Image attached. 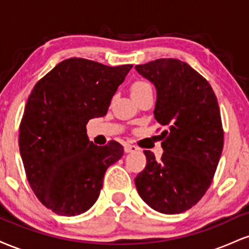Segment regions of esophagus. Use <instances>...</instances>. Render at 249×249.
<instances>
[{"mask_svg":"<svg viewBox=\"0 0 249 249\" xmlns=\"http://www.w3.org/2000/svg\"><path fill=\"white\" fill-rule=\"evenodd\" d=\"M124 150L126 153H131V152H136V151H138L139 148L136 146V145H130V144H126L124 146Z\"/></svg>","mask_w":249,"mask_h":249,"instance_id":"1","label":"esophagus"}]
</instances>
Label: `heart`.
I'll return each instance as SVG.
<instances>
[{
	"mask_svg": "<svg viewBox=\"0 0 249 249\" xmlns=\"http://www.w3.org/2000/svg\"><path fill=\"white\" fill-rule=\"evenodd\" d=\"M147 89H152L147 82L136 81L132 84V87H131V93L134 95V93H139V92H142V91L147 90Z\"/></svg>",
	"mask_w": 249,
	"mask_h": 249,
	"instance_id": "b5f03b06",
	"label": "heart"
}]
</instances>
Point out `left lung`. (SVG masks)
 I'll return each instance as SVG.
<instances>
[{
	"mask_svg": "<svg viewBox=\"0 0 249 249\" xmlns=\"http://www.w3.org/2000/svg\"><path fill=\"white\" fill-rule=\"evenodd\" d=\"M157 89L154 118L161 132L160 160L144 151L146 166L134 179L141 198L165 214L193 207L212 182L224 147L220 108L212 87L198 71L176 58L136 65Z\"/></svg>",
	"mask_w": 249,
	"mask_h": 249,
	"instance_id": "obj_1",
	"label": "left lung"
}]
</instances>
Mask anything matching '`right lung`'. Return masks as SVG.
<instances>
[{
    "instance_id": "1",
    "label": "right lung",
    "mask_w": 249,
    "mask_h": 249,
    "mask_svg": "<svg viewBox=\"0 0 249 249\" xmlns=\"http://www.w3.org/2000/svg\"><path fill=\"white\" fill-rule=\"evenodd\" d=\"M131 68L73 57L58 63L31 91L19 124V153L31 190L58 215L92 207L107 167L124 153L115 141L105 146L89 141L87 124L107 115Z\"/></svg>"
}]
</instances>
